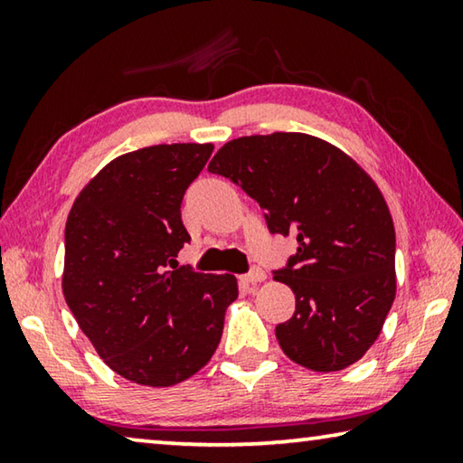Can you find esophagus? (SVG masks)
Here are the masks:
<instances>
[{
  "mask_svg": "<svg viewBox=\"0 0 463 463\" xmlns=\"http://www.w3.org/2000/svg\"><path fill=\"white\" fill-rule=\"evenodd\" d=\"M241 280H243L245 284H258V282H263L266 280V271H263L261 268H253L249 274L241 276Z\"/></svg>",
  "mask_w": 463,
  "mask_h": 463,
  "instance_id": "obj_1",
  "label": "esophagus"
}]
</instances>
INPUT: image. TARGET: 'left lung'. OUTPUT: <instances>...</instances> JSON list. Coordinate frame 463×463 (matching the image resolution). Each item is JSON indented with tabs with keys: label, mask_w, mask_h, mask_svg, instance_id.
<instances>
[{
	"label": "left lung",
	"mask_w": 463,
	"mask_h": 463,
	"mask_svg": "<svg viewBox=\"0 0 463 463\" xmlns=\"http://www.w3.org/2000/svg\"><path fill=\"white\" fill-rule=\"evenodd\" d=\"M208 168L266 210L271 232L297 234V255L274 276L297 298L295 315L276 326L284 354L319 373L361 361L395 298L393 220L371 175L298 131L231 139Z\"/></svg>",
	"instance_id": "8db88e82"
}]
</instances>
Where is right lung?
<instances>
[{
	"label": "right lung",
	"mask_w": 463,
	"mask_h": 463,
	"mask_svg": "<svg viewBox=\"0 0 463 463\" xmlns=\"http://www.w3.org/2000/svg\"><path fill=\"white\" fill-rule=\"evenodd\" d=\"M214 144H158L113 158L65 222L61 290L109 369L171 387L195 375L222 337L237 278L175 269L189 234L181 200Z\"/></svg>",
	"instance_id": "right-lung-1"
}]
</instances>
